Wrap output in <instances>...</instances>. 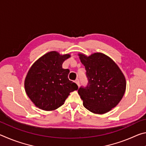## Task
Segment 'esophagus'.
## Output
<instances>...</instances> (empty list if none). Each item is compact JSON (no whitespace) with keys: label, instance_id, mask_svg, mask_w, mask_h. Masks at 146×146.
<instances>
[{"label":"esophagus","instance_id":"1","mask_svg":"<svg viewBox=\"0 0 146 146\" xmlns=\"http://www.w3.org/2000/svg\"><path fill=\"white\" fill-rule=\"evenodd\" d=\"M75 83L76 84H77V86H78V87H79V86H80V82H79L78 79H76V80H75Z\"/></svg>","mask_w":146,"mask_h":146}]
</instances>
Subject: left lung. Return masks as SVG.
I'll list each match as a JSON object with an SVG mask.
<instances>
[{
	"label": "left lung",
	"instance_id": "left-lung-1",
	"mask_svg": "<svg viewBox=\"0 0 146 146\" xmlns=\"http://www.w3.org/2000/svg\"><path fill=\"white\" fill-rule=\"evenodd\" d=\"M86 70L88 84L80 87L78 93L83 106L96 114H104L118 105L126 89V81L122 71L111 58L102 53L90 56L78 53Z\"/></svg>",
	"mask_w": 146,
	"mask_h": 146
}]
</instances>
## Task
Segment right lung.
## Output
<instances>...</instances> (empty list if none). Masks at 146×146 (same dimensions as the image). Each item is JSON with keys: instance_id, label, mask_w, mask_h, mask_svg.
I'll return each mask as SVG.
<instances>
[{"instance_id": "obj_1", "label": "right lung", "mask_w": 146, "mask_h": 146, "mask_svg": "<svg viewBox=\"0 0 146 146\" xmlns=\"http://www.w3.org/2000/svg\"><path fill=\"white\" fill-rule=\"evenodd\" d=\"M71 56L53 51L35 62L24 80L25 91L36 107L44 111H53L62 106L78 86L68 79L70 70L62 64Z\"/></svg>"}]
</instances>
